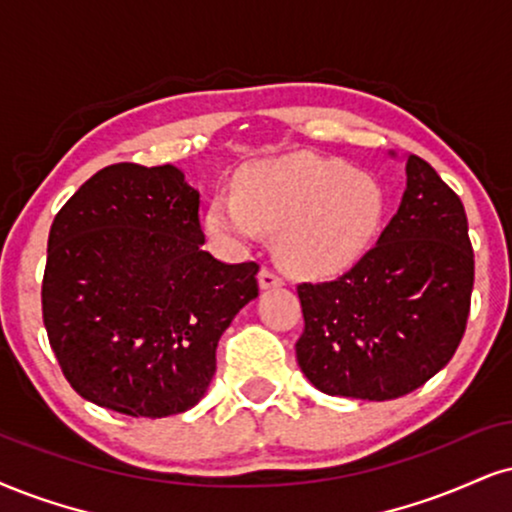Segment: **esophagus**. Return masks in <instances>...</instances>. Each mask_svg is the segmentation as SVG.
<instances>
[{"label": "esophagus", "mask_w": 512, "mask_h": 512, "mask_svg": "<svg viewBox=\"0 0 512 512\" xmlns=\"http://www.w3.org/2000/svg\"><path fill=\"white\" fill-rule=\"evenodd\" d=\"M282 285H285V280H282V277L277 275L275 270L261 268V273H258V287H261V289H277Z\"/></svg>", "instance_id": "34e87169"}]
</instances>
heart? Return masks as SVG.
<instances>
[{"label": "heart", "mask_w": 512, "mask_h": 512, "mask_svg": "<svg viewBox=\"0 0 512 512\" xmlns=\"http://www.w3.org/2000/svg\"><path fill=\"white\" fill-rule=\"evenodd\" d=\"M387 197L380 182L339 159L289 154L249 163L237 194L208 206L204 227L225 251L275 232V254L296 275H337L361 261L380 235Z\"/></svg>", "instance_id": "1"}]
</instances>
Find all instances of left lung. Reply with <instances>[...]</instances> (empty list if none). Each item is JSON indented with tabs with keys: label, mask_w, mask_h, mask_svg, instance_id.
Masks as SVG:
<instances>
[{
	"label": "left lung",
	"mask_w": 512,
	"mask_h": 512,
	"mask_svg": "<svg viewBox=\"0 0 512 512\" xmlns=\"http://www.w3.org/2000/svg\"><path fill=\"white\" fill-rule=\"evenodd\" d=\"M472 282L463 201L430 163L406 156V192L377 244L337 280L296 287L306 323L296 342L301 372L330 396L410 394L456 353Z\"/></svg>",
	"instance_id": "1"
}]
</instances>
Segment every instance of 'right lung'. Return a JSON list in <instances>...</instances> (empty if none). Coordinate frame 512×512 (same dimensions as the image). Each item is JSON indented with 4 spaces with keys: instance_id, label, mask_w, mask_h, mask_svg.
<instances>
[{
    "instance_id": "1",
    "label": "right lung",
    "mask_w": 512,
    "mask_h": 512,
    "mask_svg": "<svg viewBox=\"0 0 512 512\" xmlns=\"http://www.w3.org/2000/svg\"><path fill=\"white\" fill-rule=\"evenodd\" d=\"M199 192L170 166L113 163L56 213L42 318L82 399L166 418L197 406L216 346L258 296V266L201 249Z\"/></svg>"
}]
</instances>
